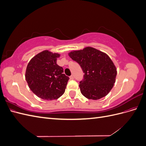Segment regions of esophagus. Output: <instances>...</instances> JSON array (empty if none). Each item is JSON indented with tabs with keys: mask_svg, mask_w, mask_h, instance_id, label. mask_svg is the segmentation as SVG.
<instances>
[{
	"mask_svg": "<svg viewBox=\"0 0 146 146\" xmlns=\"http://www.w3.org/2000/svg\"><path fill=\"white\" fill-rule=\"evenodd\" d=\"M70 80H74V76H72H72H70Z\"/></svg>",
	"mask_w": 146,
	"mask_h": 146,
	"instance_id": "1",
	"label": "esophagus"
}]
</instances>
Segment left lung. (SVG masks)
<instances>
[{
  "mask_svg": "<svg viewBox=\"0 0 146 146\" xmlns=\"http://www.w3.org/2000/svg\"><path fill=\"white\" fill-rule=\"evenodd\" d=\"M79 64L85 74L79 87L85 98L98 100L107 96L115 83L116 68L105 53L88 47L69 54Z\"/></svg>",
  "mask_w": 146,
  "mask_h": 146,
  "instance_id": "8db88e82",
  "label": "left lung"
}]
</instances>
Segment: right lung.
<instances>
[{
	"label": "right lung",
	"mask_w": 146,
	"mask_h": 146,
	"mask_svg": "<svg viewBox=\"0 0 146 146\" xmlns=\"http://www.w3.org/2000/svg\"><path fill=\"white\" fill-rule=\"evenodd\" d=\"M58 54L44 50L35 56L29 63L25 79L31 91L44 100L58 99L65 91L69 77L56 64Z\"/></svg>",
	"instance_id": "obj_1"
}]
</instances>
